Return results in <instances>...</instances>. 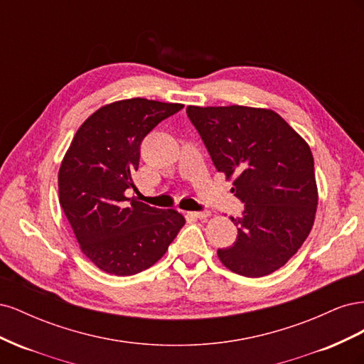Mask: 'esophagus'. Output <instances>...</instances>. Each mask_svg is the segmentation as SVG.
<instances>
[{
    "label": "esophagus",
    "mask_w": 364,
    "mask_h": 364,
    "mask_svg": "<svg viewBox=\"0 0 364 364\" xmlns=\"http://www.w3.org/2000/svg\"><path fill=\"white\" fill-rule=\"evenodd\" d=\"M191 217L194 218H206L209 217V211H194V213H188Z\"/></svg>",
    "instance_id": "obj_1"
}]
</instances>
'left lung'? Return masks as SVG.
Masks as SVG:
<instances>
[{
	"mask_svg": "<svg viewBox=\"0 0 364 364\" xmlns=\"http://www.w3.org/2000/svg\"><path fill=\"white\" fill-rule=\"evenodd\" d=\"M217 171L234 179L245 203L235 243L218 249L234 273L259 278L282 267L313 228L317 208L314 159L310 146L272 109L247 106H188Z\"/></svg>",
	"mask_w": 364,
	"mask_h": 364,
	"instance_id": "left-lung-1",
	"label": "left lung"
}]
</instances>
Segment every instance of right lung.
I'll use <instances>...</instances> for the list:
<instances>
[{"instance_id":"right-lung-1","label":"right lung","mask_w":364,"mask_h":364,"mask_svg":"<svg viewBox=\"0 0 364 364\" xmlns=\"http://www.w3.org/2000/svg\"><path fill=\"white\" fill-rule=\"evenodd\" d=\"M183 105L129 98L95 111L75 132L59 170V202L95 266L117 277L151 267L185 225L176 209L127 197L136 186L139 147L162 119Z\"/></svg>"}]
</instances>
